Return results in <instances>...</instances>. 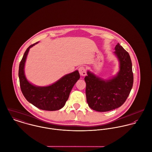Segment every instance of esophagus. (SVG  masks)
Masks as SVG:
<instances>
[{"label": "esophagus", "instance_id": "esophagus-1", "mask_svg": "<svg viewBox=\"0 0 152 152\" xmlns=\"http://www.w3.org/2000/svg\"><path fill=\"white\" fill-rule=\"evenodd\" d=\"M78 71H79V72H80V74L81 76L84 77V76L86 75L87 72H86V69L84 66H80L78 69Z\"/></svg>", "mask_w": 152, "mask_h": 152}]
</instances>
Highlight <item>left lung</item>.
<instances>
[{
	"mask_svg": "<svg viewBox=\"0 0 152 152\" xmlns=\"http://www.w3.org/2000/svg\"><path fill=\"white\" fill-rule=\"evenodd\" d=\"M115 50L114 54L119 63V69L116 75L104 79L88 71V75L84 78L88 106L98 112H107L121 107L133 87V75L130 56L119 43Z\"/></svg>",
	"mask_w": 152,
	"mask_h": 152,
	"instance_id": "1",
	"label": "left lung"
}]
</instances>
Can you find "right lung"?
<instances>
[{
	"label": "right lung",
	"mask_w": 152,
	"mask_h": 152,
	"mask_svg": "<svg viewBox=\"0 0 152 152\" xmlns=\"http://www.w3.org/2000/svg\"><path fill=\"white\" fill-rule=\"evenodd\" d=\"M38 43L27 48L19 64V77L22 93L27 101L38 108L50 111L59 110L65 105L72 88L80 75L76 70L48 86L40 87L30 83L25 76L24 65L30 48Z\"/></svg>",
	"instance_id": "right-lung-1"
}]
</instances>
